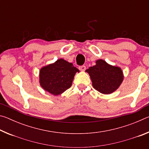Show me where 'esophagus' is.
<instances>
[{"label": "esophagus", "mask_w": 149, "mask_h": 149, "mask_svg": "<svg viewBox=\"0 0 149 149\" xmlns=\"http://www.w3.org/2000/svg\"><path fill=\"white\" fill-rule=\"evenodd\" d=\"M79 69L81 71H85V69H86V67H85V65H80V66H79Z\"/></svg>", "instance_id": "esophagus-1"}]
</instances>
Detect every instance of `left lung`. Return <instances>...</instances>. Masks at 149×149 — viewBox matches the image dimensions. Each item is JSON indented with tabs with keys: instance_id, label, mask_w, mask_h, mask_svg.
I'll use <instances>...</instances> for the list:
<instances>
[{
	"instance_id": "left-lung-1",
	"label": "left lung",
	"mask_w": 149,
	"mask_h": 149,
	"mask_svg": "<svg viewBox=\"0 0 149 149\" xmlns=\"http://www.w3.org/2000/svg\"><path fill=\"white\" fill-rule=\"evenodd\" d=\"M92 81L93 87L102 94H110L115 91L123 79L120 68L108 64L103 60L96 61V65L86 70Z\"/></svg>"
}]
</instances>
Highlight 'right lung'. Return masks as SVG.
Wrapping results in <instances>:
<instances>
[{
	"instance_id": "1",
	"label": "right lung",
	"mask_w": 149,
	"mask_h": 149,
	"mask_svg": "<svg viewBox=\"0 0 149 149\" xmlns=\"http://www.w3.org/2000/svg\"><path fill=\"white\" fill-rule=\"evenodd\" d=\"M79 72L72 63L60 58L41 69L40 85L50 94L60 95L72 86L75 73Z\"/></svg>"
}]
</instances>
